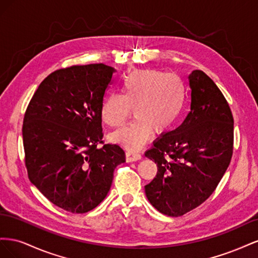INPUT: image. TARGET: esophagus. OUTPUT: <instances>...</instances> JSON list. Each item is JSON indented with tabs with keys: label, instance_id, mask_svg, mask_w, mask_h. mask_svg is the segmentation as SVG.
Wrapping results in <instances>:
<instances>
[{
	"label": "esophagus",
	"instance_id": "1",
	"mask_svg": "<svg viewBox=\"0 0 258 258\" xmlns=\"http://www.w3.org/2000/svg\"><path fill=\"white\" fill-rule=\"evenodd\" d=\"M139 159H141V155L135 151H130L128 150L126 152V161L127 162H132V161H137Z\"/></svg>",
	"mask_w": 258,
	"mask_h": 258
}]
</instances>
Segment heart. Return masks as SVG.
<instances>
[{"mask_svg":"<svg viewBox=\"0 0 258 258\" xmlns=\"http://www.w3.org/2000/svg\"><path fill=\"white\" fill-rule=\"evenodd\" d=\"M120 92L108 95L102 103L101 117L107 126L118 128L130 118L137 120L115 131L110 140L130 151L139 150L156 134L173 127L184 106V85L178 76L154 69L137 70L122 80Z\"/></svg>","mask_w":258,"mask_h":258,"instance_id":"obj_1","label":"heart"}]
</instances>
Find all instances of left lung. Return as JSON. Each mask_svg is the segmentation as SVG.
Instances as JSON below:
<instances>
[{"instance_id":"1","label":"left lung","mask_w":258,"mask_h":258,"mask_svg":"<svg viewBox=\"0 0 258 258\" xmlns=\"http://www.w3.org/2000/svg\"><path fill=\"white\" fill-rule=\"evenodd\" d=\"M190 112L175 130L161 135L145 153L157 175L145 186L152 206L168 216H182L213 194L233 151V117L215 83L200 70L189 76Z\"/></svg>"}]
</instances>
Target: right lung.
Segmentation results:
<instances>
[{
  "label": "right lung",
  "instance_id": "add662e5",
  "mask_svg": "<svg viewBox=\"0 0 258 258\" xmlns=\"http://www.w3.org/2000/svg\"><path fill=\"white\" fill-rule=\"evenodd\" d=\"M115 69L73 66L49 74L34 92L23 118L29 179L51 204L72 213L95 209L124 162L116 144H104L103 98Z\"/></svg>",
  "mask_w": 258,
  "mask_h": 258
}]
</instances>
